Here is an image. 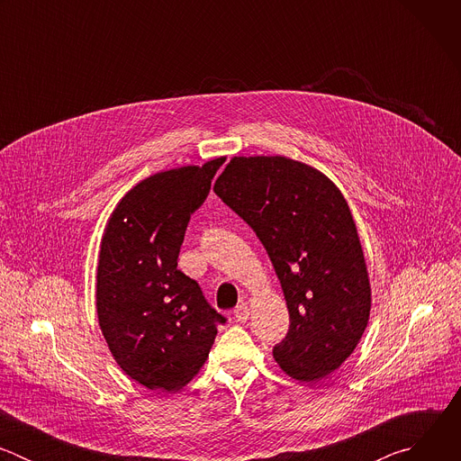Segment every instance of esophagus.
I'll use <instances>...</instances> for the list:
<instances>
[{
	"instance_id": "1",
	"label": "esophagus",
	"mask_w": 461,
	"mask_h": 461,
	"mask_svg": "<svg viewBox=\"0 0 461 461\" xmlns=\"http://www.w3.org/2000/svg\"><path fill=\"white\" fill-rule=\"evenodd\" d=\"M233 315H235V319L239 321V322H244V321H248V317H249V308H248V304H239L235 310H233Z\"/></svg>"
}]
</instances>
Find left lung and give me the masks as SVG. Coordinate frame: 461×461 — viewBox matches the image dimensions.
Masks as SVG:
<instances>
[{"instance_id":"left-lung-1","label":"left lung","mask_w":461,"mask_h":461,"mask_svg":"<svg viewBox=\"0 0 461 461\" xmlns=\"http://www.w3.org/2000/svg\"><path fill=\"white\" fill-rule=\"evenodd\" d=\"M213 191L258 237L281 281L290 328L274 347L294 379L315 383L357 347L370 283L350 208L321 171L286 157H233Z\"/></svg>"}]
</instances>
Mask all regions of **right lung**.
<instances>
[{
  "label": "right lung",
  "instance_id": "1",
  "mask_svg": "<svg viewBox=\"0 0 461 461\" xmlns=\"http://www.w3.org/2000/svg\"><path fill=\"white\" fill-rule=\"evenodd\" d=\"M224 158L157 173L114 208L100 246L96 312L120 368L151 390L176 392L206 363L226 322L199 283L176 268L191 213Z\"/></svg>",
  "mask_w": 461,
  "mask_h": 461
}]
</instances>
